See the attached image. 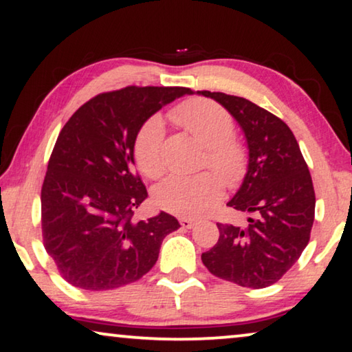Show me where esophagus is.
Returning <instances> with one entry per match:
<instances>
[{
	"label": "esophagus",
	"instance_id": "1",
	"mask_svg": "<svg viewBox=\"0 0 352 352\" xmlns=\"http://www.w3.org/2000/svg\"><path fill=\"white\" fill-rule=\"evenodd\" d=\"M180 224H182L183 229H191L194 224H196V221H194V219H191V218H180Z\"/></svg>",
	"mask_w": 352,
	"mask_h": 352
}]
</instances>
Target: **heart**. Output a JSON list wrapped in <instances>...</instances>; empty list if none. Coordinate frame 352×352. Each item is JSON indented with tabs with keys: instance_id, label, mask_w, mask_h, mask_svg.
Wrapping results in <instances>:
<instances>
[{
	"instance_id": "obj_1",
	"label": "heart",
	"mask_w": 352,
	"mask_h": 352,
	"mask_svg": "<svg viewBox=\"0 0 352 352\" xmlns=\"http://www.w3.org/2000/svg\"><path fill=\"white\" fill-rule=\"evenodd\" d=\"M170 117L188 133L207 146L204 166H210L222 177L206 170L194 175H169L155 188V202L162 210L182 217H202L217 208L223 197V182L239 186L248 172V150L234 135L235 122L228 109L212 99H191L177 106ZM166 129L158 115L145 120L134 138L133 153L142 174L158 178L166 169Z\"/></svg>"
}]
</instances>
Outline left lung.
Segmentation results:
<instances>
[{
    "instance_id": "obj_1",
    "label": "left lung",
    "mask_w": 352,
    "mask_h": 352,
    "mask_svg": "<svg viewBox=\"0 0 352 352\" xmlns=\"http://www.w3.org/2000/svg\"><path fill=\"white\" fill-rule=\"evenodd\" d=\"M226 107L242 126L248 172L228 202L250 214L245 228L217 223L219 239L202 253L210 274L243 287L274 285L300 258L314 221V188L302 151L281 118L245 98L199 91Z\"/></svg>"
}]
</instances>
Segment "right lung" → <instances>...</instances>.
Listing matches in <instances>:
<instances>
[{
    "label": "right lung",
    "mask_w": 352,
    "mask_h": 352,
    "mask_svg": "<svg viewBox=\"0 0 352 352\" xmlns=\"http://www.w3.org/2000/svg\"><path fill=\"white\" fill-rule=\"evenodd\" d=\"M185 87H126L101 93L63 126L41 190L45 251L69 285L107 291L142 278L162 240L180 224L172 214L135 219L146 190L134 169V138L145 120Z\"/></svg>",
    "instance_id": "obj_1"
}]
</instances>
